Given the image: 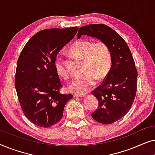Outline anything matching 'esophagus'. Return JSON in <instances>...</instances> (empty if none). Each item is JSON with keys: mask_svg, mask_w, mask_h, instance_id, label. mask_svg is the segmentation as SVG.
I'll return each instance as SVG.
<instances>
[{"mask_svg": "<svg viewBox=\"0 0 155 155\" xmlns=\"http://www.w3.org/2000/svg\"><path fill=\"white\" fill-rule=\"evenodd\" d=\"M73 96L75 97H85V94H74Z\"/></svg>", "mask_w": 155, "mask_h": 155, "instance_id": "1", "label": "esophagus"}]
</instances>
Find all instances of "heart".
<instances>
[{"label": "heart", "instance_id": "b5f03b06", "mask_svg": "<svg viewBox=\"0 0 155 155\" xmlns=\"http://www.w3.org/2000/svg\"><path fill=\"white\" fill-rule=\"evenodd\" d=\"M71 51L75 56L83 59V69L85 71L74 76L68 85L69 90L75 93L87 92L94 85L97 77L101 79L109 72L112 63L111 51L102 41L93 43L89 40L76 41L71 46ZM54 67L61 78L69 77L61 56H56Z\"/></svg>", "mask_w": 155, "mask_h": 155}]
</instances>
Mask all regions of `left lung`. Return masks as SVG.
I'll return each instance as SVG.
<instances>
[{
  "mask_svg": "<svg viewBox=\"0 0 155 155\" xmlns=\"http://www.w3.org/2000/svg\"><path fill=\"white\" fill-rule=\"evenodd\" d=\"M82 35L97 38L111 51V69L103 84L92 92L99 106L92 116L102 124H113L128 113L136 94L137 71L132 54L124 39L106 25L92 24L80 27L78 39Z\"/></svg>",
  "mask_w": 155,
  "mask_h": 155,
  "instance_id": "1",
  "label": "left lung"
}]
</instances>
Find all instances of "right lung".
Listing matches in <instances>:
<instances>
[{"mask_svg":"<svg viewBox=\"0 0 155 155\" xmlns=\"http://www.w3.org/2000/svg\"><path fill=\"white\" fill-rule=\"evenodd\" d=\"M78 29L73 27L40 31L27 41L19 56L15 86L23 113L36 126L48 128L57 124L65 104L73 98L71 94L59 92L62 84L54 61Z\"/></svg>","mask_w":155,"mask_h":155,"instance_id":"1","label":"right lung"}]
</instances>
